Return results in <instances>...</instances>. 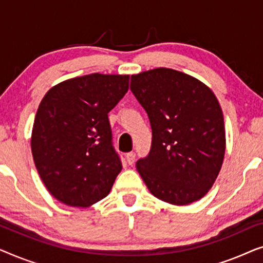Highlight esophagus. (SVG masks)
<instances>
[{"label": "esophagus", "instance_id": "34e87169", "mask_svg": "<svg viewBox=\"0 0 263 263\" xmlns=\"http://www.w3.org/2000/svg\"><path fill=\"white\" fill-rule=\"evenodd\" d=\"M125 159H127L129 165L134 164V161H135V153L134 152L127 153V154H125Z\"/></svg>", "mask_w": 263, "mask_h": 263}]
</instances>
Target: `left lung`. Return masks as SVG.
<instances>
[{
  "label": "left lung",
  "instance_id": "8db88e82",
  "mask_svg": "<svg viewBox=\"0 0 263 263\" xmlns=\"http://www.w3.org/2000/svg\"><path fill=\"white\" fill-rule=\"evenodd\" d=\"M130 89L148 115L152 147L136 168L152 195L175 206L202 199L225 156L222 110L199 79L170 68L132 75Z\"/></svg>",
  "mask_w": 263,
  "mask_h": 263
}]
</instances>
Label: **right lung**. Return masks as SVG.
Here are the masks:
<instances>
[{
  "instance_id": "right-lung-1",
  "label": "right lung",
  "mask_w": 263,
  "mask_h": 263,
  "mask_svg": "<svg viewBox=\"0 0 263 263\" xmlns=\"http://www.w3.org/2000/svg\"><path fill=\"white\" fill-rule=\"evenodd\" d=\"M129 88V75L93 73L52 86L34 117L31 149L51 195L84 208L110 193L122 170L107 114Z\"/></svg>"
}]
</instances>
